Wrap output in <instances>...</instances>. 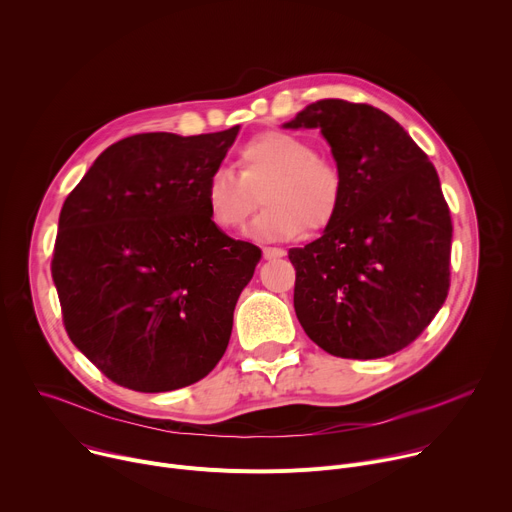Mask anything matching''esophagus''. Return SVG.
Instances as JSON below:
<instances>
[{"label": "esophagus", "instance_id": "obj_1", "mask_svg": "<svg viewBox=\"0 0 512 512\" xmlns=\"http://www.w3.org/2000/svg\"><path fill=\"white\" fill-rule=\"evenodd\" d=\"M285 251L283 249H277V247H263V257L265 259H277V257H283Z\"/></svg>", "mask_w": 512, "mask_h": 512}]
</instances>
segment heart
Masks as SVG:
<instances>
[{
  "mask_svg": "<svg viewBox=\"0 0 512 512\" xmlns=\"http://www.w3.org/2000/svg\"><path fill=\"white\" fill-rule=\"evenodd\" d=\"M239 176L216 170L204 186L212 223L225 231L243 229L257 206L251 235L261 241L296 239L304 229L318 233L334 223L344 198L340 168L316 156L312 145L285 131H265L243 143L237 152Z\"/></svg>",
  "mask_w": 512,
  "mask_h": 512,
  "instance_id": "b5f03b06",
  "label": "heart"
}]
</instances>
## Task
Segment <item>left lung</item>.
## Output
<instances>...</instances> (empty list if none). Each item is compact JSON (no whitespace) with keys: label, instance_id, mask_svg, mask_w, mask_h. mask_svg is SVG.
I'll return each instance as SVG.
<instances>
[{"label":"left lung","instance_id":"8db88e82","mask_svg":"<svg viewBox=\"0 0 512 512\" xmlns=\"http://www.w3.org/2000/svg\"><path fill=\"white\" fill-rule=\"evenodd\" d=\"M285 129H320L344 176L334 223L296 267V316L340 358H381L411 344L450 289L452 218L423 150L385 111L342 99L308 105Z\"/></svg>","mask_w":512,"mask_h":512}]
</instances>
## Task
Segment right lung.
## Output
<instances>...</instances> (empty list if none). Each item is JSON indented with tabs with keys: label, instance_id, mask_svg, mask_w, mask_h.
Listing matches in <instances>:
<instances>
[{
	"label": "right lung",
	"instance_id": "right-lung-1",
	"mask_svg": "<svg viewBox=\"0 0 512 512\" xmlns=\"http://www.w3.org/2000/svg\"><path fill=\"white\" fill-rule=\"evenodd\" d=\"M237 133L239 125L190 137H125L62 204L52 279L64 328L121 387H188L229 346L233 312L261 249L212 223L204 186Z\"/></svg>",
	"mask_w": 512,
	"mask_h": 512
}]
</instances>
